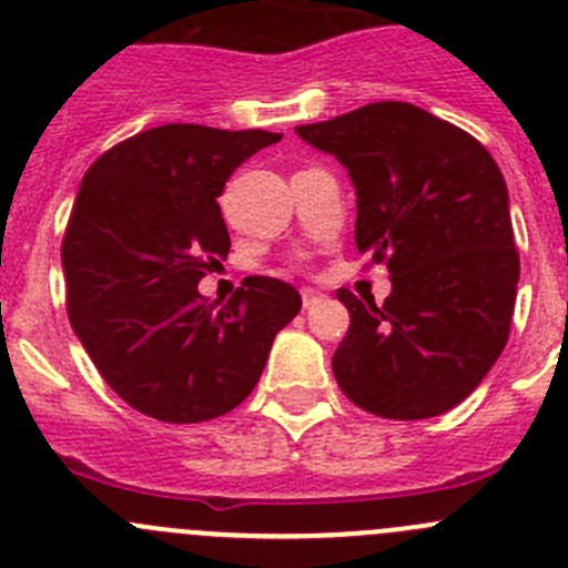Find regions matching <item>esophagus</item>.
Here are the masks:
<instances>
[{
  "label": "esophagus",
  "instance_id": "esophagus-1",
  "mask_svg": "<svg viewBox=\"0 0 568 568\" xmlns=\"http://www.w3.org/2000/svg\"><path fill=\"white\" fill-rule=\"evenodd\" d=\"M301 298H304V306H306V310H310V306H315L317 301L323 298V295L317 293V290H312V287H304V290H301Z\"/></svg>",
  "mask_w": 568,
  "mask_h": 568
}]
</instances>
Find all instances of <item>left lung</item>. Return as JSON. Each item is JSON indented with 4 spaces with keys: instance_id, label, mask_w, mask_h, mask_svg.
I'll list each match as a JSON object with an SVG mask.
<instances>
[{
    "instance_id": "1",
    "label": "left lung",
    "mask_w": 568,
    "mask_h": 568,
    "mask_svg": "<svg viewBox=\"0 0 568 568\" xmlns=\"http://www.w3.org/2000/svg\"><path fill=\"white\" fill-rule=\"evenodd\" d=\"M295 133L348 170L356 247L393 281L382 306L337 290L351 315L332 356L339 390L393 420L457 407L505 351L516 304L499 166L471 133L409 102H371Z\"/></svg>"
}]
</instances>
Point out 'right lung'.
<instances>
[{"label": "right lung", "mask_w": 568, "mask_h": 568, "mask_svg": "<svg viewBox=\"0 0 568 568\" xmlns=\"http://www.w3.org/2000/svg\"><path fill=\"white\" fill-rule=\"evenodd\" d=\"M270 131L161 125L85 172L61 245L67 312L122 402L166 424L231 413L256 387L275 334L301 312L293 284L251 275L225 304L197 293L229 256L217 197Z\"/></svg>", "instance_id": "add662e5"}]
</instances>
